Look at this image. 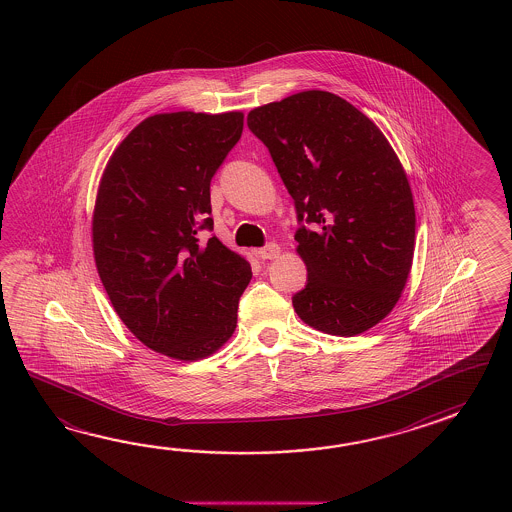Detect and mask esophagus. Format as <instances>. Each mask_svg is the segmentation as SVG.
Instances as JSON below:
<instances>
[{
    "instance_id": "obj_1",
    "label": "esophagus",
    "mask_w": 512,
    "mask_h": 512,
    "mask_svg": "<svg viewBox=\"0 0 512 512\" xmlns=\"http://www.w3.org/2000/svg\"><path fill=\"white\" fill-rule=\"evenodd\" d=\"M258 256H260L261 260H274V258L280 256V247L276 243H269V245H265L263 249L258 251Z\"/></svg>"
}]
</instances>
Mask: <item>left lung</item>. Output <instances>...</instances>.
<instances>
[{
  "instance_id": "left-lung-1",
  "label": "left lung",
  "mask_w": 512,
  "mask_h": 512,
  "mask_svg": "<svg viewBox=\"0 0 512 512\" xmlns=\"http://www.w3.org/2000/svg\"><path fill=\"white\" fill-rule=\"evenodd\" d=\"M249 130L294 199L296 252L307 285L296 315L327 335L355 337L392 313L414 260L415 208L403 164L362 111L329 91L252 109Z\"/></svg>"
}]
</instances>
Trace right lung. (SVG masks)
<instances>
[{
  "instance_id": "obj_1",
  "label": "right lung",
  "mask_w": 512,
  "mask_h": 512,
  "mask_svg": "<svg viewBox=\"0 0 512 512\" xmlns=\"http://www.w3.org/2000/svg\"><path fill=\"white\" fill-rule=\"evenodd\" d=\"M243 113H159L109 157L93 210V254L115 313L146 348L216 353L238 324L251 265L212 236L210 181L240 141Z\"/></svg>"
}]
</instances>
